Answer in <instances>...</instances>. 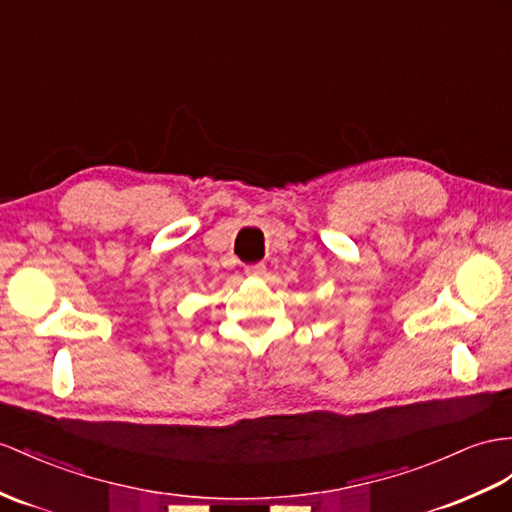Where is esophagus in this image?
<instances>
[{"instance_id": "1", "label": "esophagus", "mask_w": 512, "mask_h": 512, "mask_svg": "<svg viewBox=\"0 0 512 512\" xmlns=\"http://www.w3.org/2000/svg\"><path fill=\"white\" fill-rule=\"evenodd\" d=\"M244 272L248 274V277H264L266 266L264 264H251V266L244 268Z\"/></svg>"}]
</instances>
